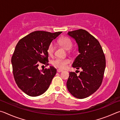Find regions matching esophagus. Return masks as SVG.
<instances>
[{
  "instance_id": "34e87169",
  "label": "esophagus",
  "mask_w": 120,
  "mask_h": 120,
  "mask_svg": "<svg viewBox=\"0 0 120 120\" xmlns=\"http://www.w3.org/2000/svg\"><path fill=\"white\" fill-rule=\"evenodd\" d=\"M62 70H61V69H57V72H61V71H62Z\"/></svg>"
}]
</instances>
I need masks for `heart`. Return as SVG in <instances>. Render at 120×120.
<instances>
[{
  "instance_id": "heart-1",
  "label": "heart",
  "mask_w": 120,
  "mask_h": 120,
  "mask_svg": "<svg viewBox=\"0 0 120 120\" xmlns=\"http://www.w3.org/2000/svg\"><path fill=\"white\" fill-rule=\"evenodd\" d=\"M58 43L66 50H69L72 47V43L71 41L68 37L61 38L58 40ZM55 46L53 43H49L46 49V52L50 56L54 53ZM71 60L68 58H56L52 61L53 66L60 69H64L70 64Z\"/></svg>"
}]
</instances>
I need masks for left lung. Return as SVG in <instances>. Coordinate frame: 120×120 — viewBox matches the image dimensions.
<instances>
[{"label":"left lung","mask_w":120,"mask_h":120,"mask_svg":"<svg viewBox=\"0 0 120 120\" xmlns=\"http://www.w3.org/2000/svg\"><path fill=\"white\" fill-rule=\"evenodd\" d=\"M68 34L76 41L79 52L72 67L77 69H82V71L79 75L70 72L67 87L74 97L85 98L96 92L102 83L105 56L98 41L86 30H75Z\"/></svg>","instance_id":"8db88e82"}]
</instances>
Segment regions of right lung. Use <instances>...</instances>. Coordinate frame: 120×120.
I'll list each match as a JSON object with an SVG mask.
<instances>
[{
    "label": "right lung",
    "mask_w": 120,
    "mask_h": 120,
    "mask_svg": "<svg viewBox=\"0 0 120 120\" xmlns=\"http://www.w3.org/2000/svg\"><path fill=\"white\" fill-rule=\"evenodd\" d=\"M61 33L34 31L21 38L16 45L11 57L14 79L28 96L43 94L56 75V69L54 67L40 70L38 66L40 64H49L47 46Z\"/></svg>",
    "instance_id": "obj_1"
}]
</instances>
